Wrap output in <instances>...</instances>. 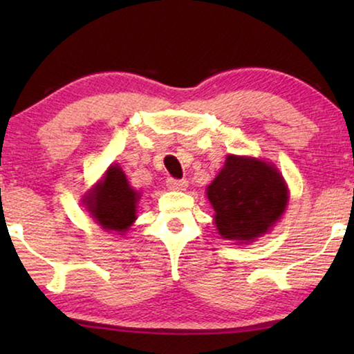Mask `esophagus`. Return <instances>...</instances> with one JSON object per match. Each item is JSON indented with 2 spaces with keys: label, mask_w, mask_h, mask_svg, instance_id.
<instances>
[{
  "label": "esophagus",
  "mask_w": 354,
  "mask_h": 354,
  "mask_svg": "<svg viewBox=\"0 0 354 354\" xmlns=\"http://www.w3.org/2000/svg\"><path fill=\"white\" fill-rule=\"evenodd\" d=\"M167 187L171 190H185V187H187V181H185V179L169 178L167 179Z\"/></svg>",
  "instance_id": "34e87169"
}]
</instances>
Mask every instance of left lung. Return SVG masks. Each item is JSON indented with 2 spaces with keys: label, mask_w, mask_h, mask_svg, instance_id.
Masks as SVG:
<instances>
[{
  "label": "left lung",
  "mask_w": 354,
  "mask_h": 354,
  "mask_svg": "<svg viewBox=\"0 0 354 354\" xmlns=\"http://www.w3.org/2000/svg\"><path fill=\"white\" fill-rule=\"evenodd\" d=\"M206 195L218 234L245 245L270 231L289 203V190L277 167L234 154L227 156Z\"/></svg>",
  "instance_id": "left-lung-1"
}]
</instances>
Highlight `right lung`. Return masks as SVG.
Listing matches in <instances>:
<instances>
[{
	"mask_svg": "<svg viewBox=\"0 0 354 354\" xmlns=\"http://www.w3.org/2000/svg\"><path fill=\"white\" fill-rule=\"evenodd\" d=\"M140 195L131 187L124 171L115 164L106 170L104 178L84 196L82 205H86L92 218L103 230L123 236L137 218L136 207Z\"/></svg>",
	"mask_w": 354,
	"mask_h": 354,
	"instance_id": "right-lung-1",
	"label": "right lung"
}]
</instances>
